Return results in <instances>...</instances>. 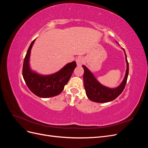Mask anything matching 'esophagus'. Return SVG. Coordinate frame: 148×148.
Returning a JSON list of instances; mask_svg holds the SVG:
<instances>
[{
  "instance_id": "obj_1",
  "label": "esophagus",
  "mask_w": 148,
  "mask_h": 148,
  "mask_svg": "<svg viewBox=\"0 0 148 148\" xmlns=\"http://www.w3.org/2000/svg\"><path fill=\"white\" fill-rule=\"evenodd\" d=\"M76 62H77V64L78 66H82L83 64L84 63V59L83 57H78L77 59H76Z\"/></svg>"
}]
</instances>
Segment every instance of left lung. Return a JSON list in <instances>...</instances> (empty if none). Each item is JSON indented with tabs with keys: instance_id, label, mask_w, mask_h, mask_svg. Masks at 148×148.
Returning <instances> with one entry per match:
<instances>
[{
	"instance_id": "8db88e82",
	"label": "left lung",
	"mask_w": 148,
	"mask_h": 148,
	"mask_svg": "<svg viewBox=\"0 0 148 148\" xmlns=\"http://www.w3.org/2000/svg\"><path fill=\"white\" fill-rule=\"evenodd\" d=\"M123 51L125 52L124 49ZM125 54L127 65L126 73H125V78L122 83L117 88H115L112 89L103 86L97 81V79L94 77L91 71L86 68V66L84 65L82 66L84 69V86L86 96L89 98V99L96 102H107L114 100L123 92L125 85L127 84L129 71L128 62L125 52Z\"/></svg>"
}]
</instances>
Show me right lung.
<instances>
[{
  "label": "right lung",
  "instance_id": "obj_1",
  "mask_svg": "<svg viewBox=\"0 0 148 148\" xmlns=\"http://www.w3.org/2000/svg\"><path fill=\"white\" fill-rule=\"evenodd\" d=\"M35 39L31 43L25 57L22 74L29 90L41 97H51L59 95L69 82L73 70L77 66L76 62L66 64L58 72L46 76L40 75L31 71L29 65L31 49Z\"/></svg>",
  "mask_w": 148,
  "mask_h": 148
}]
</instances>
